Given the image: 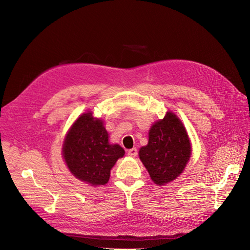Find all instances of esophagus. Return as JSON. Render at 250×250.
<instances>
[{
	"label": "esophagus",
	"mask_w": 250,
	"mask_h": 250,
	"mask_svg": "<svg viewBox=\"0 0 250 250\" xmlns=\"http://www.w3.org/2000/svg\"><path fill=\"white\" fill-rule=\"evenodd\" d=\"M127 155L129 157H136L138 155V149L137 148H133V149H129L127 151Z\"/></svg>",
	"instance_id": "34e87169"
}]
</instances>
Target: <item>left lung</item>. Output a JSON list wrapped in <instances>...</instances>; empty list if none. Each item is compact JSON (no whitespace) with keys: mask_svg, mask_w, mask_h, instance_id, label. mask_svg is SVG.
Returning a JSON list of instances; mask_svg holds the SVG:
<instances>
[{"mask_svg":"<svg viewBox=\"0 0 250 250\" xmlns=\"http://www.w3.org/2000/svg\"><path fill=\"white\" fill-rule=\"evenodd\" d=\"M190 143L178 117L168 112L154 124L149 132L148 145L139 152L140 159L156 185L175 179L185 169L190 157Z\"/></svg>","mask_w":250,"mask_h":250,"instance_id":"1","label":"left lung"}]
</instances>
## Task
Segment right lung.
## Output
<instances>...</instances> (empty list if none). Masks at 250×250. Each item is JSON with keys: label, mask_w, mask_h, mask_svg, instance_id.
<instances>
[{"label": "right lung", "mask_w": 250, "mask_h": 250, "mask_svg": "<svg viewBox=\"0 0 250 250\" xmlns=\"http://www.w3.org/2000/svg\"><path fill=\"white\" fill-rule=\"evenodd\" d=\"M63 158L70 171L92 186L107 183L110 169L125 155L120 145H110L108 134L100 120L91 112L75 122L63 143Z\"/></svg>", "instance_id": "right-lung-1"}]
</instances>
